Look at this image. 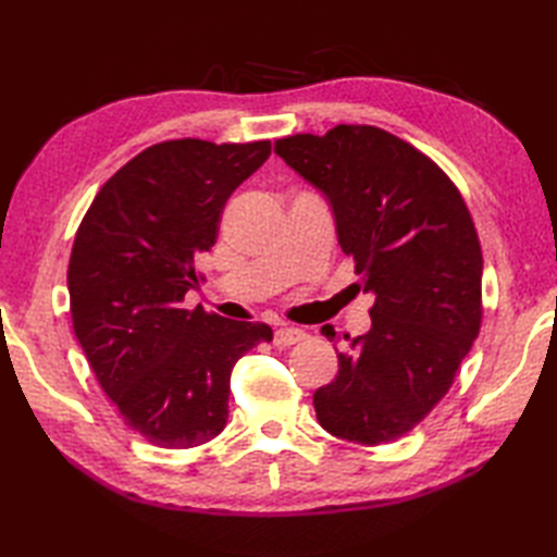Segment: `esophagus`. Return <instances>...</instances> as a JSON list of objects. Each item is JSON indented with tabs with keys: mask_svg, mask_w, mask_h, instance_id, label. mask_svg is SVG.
Wrapping results in <instances>:
<instances>
[{
	"mask_svg": "<svg viewBox=\"0 0 557 557\" xmlns=\"http://www.w3.org/2000/svg\"><path fill=\"white\" fill-rule=\"evenodd\" d=\"M306 337V333L301 327H294V325H282L275 330V335H272V342H275V347H292L297 345Z\"/></svg>",
	"mask_w": 557,
	"mask_h": 557,
	"instance_id": "obj_1",
	"label": "esophagus"
}]
</instances>
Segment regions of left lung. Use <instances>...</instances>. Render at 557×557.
I'll use <instances>...</instances> for the list:
<instances>
[{"instance_id": "1", "label": "left lung", "mask_w": 557, "mask_h": 557, "mask_svg": "<svg viewBox=\"0 0 557 557\" xmlns=\"http://www.w3.org/2000/svg\"><path fill=\"white\" fill-rule=\"evenodd\" d=\"M275 152L321 191L363 292L371 330L345 342L333 383L318 387V423L335 437L383 445L445 397L481 327L483 258L455 184L407 140L339 124L275 140Z\"/></svg>"}]
</instances>
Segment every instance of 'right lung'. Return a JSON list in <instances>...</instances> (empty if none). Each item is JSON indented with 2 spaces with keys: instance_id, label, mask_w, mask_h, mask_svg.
<instances>
[{
  "instance_id": "right-lung-1",
  "label": "right lung",
  "mask_w": 557,
  "mask_h": 557,
  "mask_svg": "<svg viewBox=\"0 0 557 557\" xmlns=\"http://www.w3.org/2000/svg\"><path fill=\"white\" fill-rule=\"evenodd\" d=\"M268 158L270 140L150 146L100 188L76 232V339L124 423L158 447L212 441L230 417L234 363L272 339L265 323L184 309L224 203Z\"/></svg>"
}]
</instances>
